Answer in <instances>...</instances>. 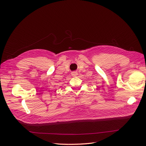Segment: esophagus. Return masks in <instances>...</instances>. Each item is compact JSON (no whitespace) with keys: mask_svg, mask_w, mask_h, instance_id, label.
<instances>
[{"mask_svg":"<svg viewBox=\"0 0 146 146\" xmlns=\"http://www.w3.org/2000/svg\"><path fill=\"white\" fill-rule=\"evenodd\" d=\"M71 74L73 77H76L78 75V72L77 71H73V72H72Z\"/></svg>","mask_w":146,"mask_h":146,"instance_id":"34e87169","label":"esophagus"}]
</instances>
